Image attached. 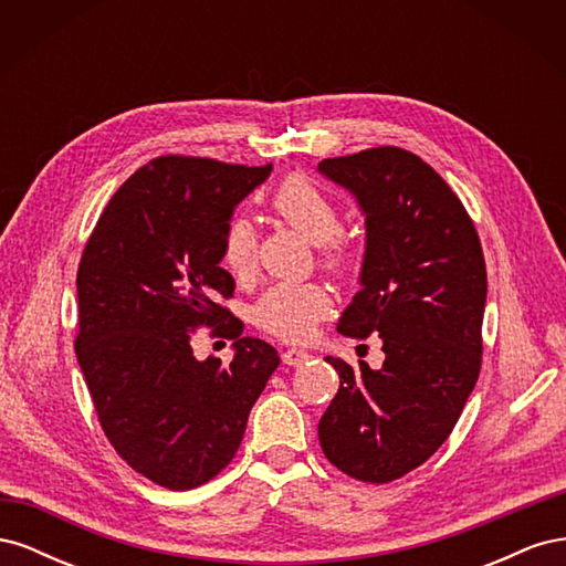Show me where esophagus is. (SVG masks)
Returning <instances> with one entry per match:
<instances>
[{"mask_svg":"<svg viewBox=\"0 0 566 566\" xmlns=\"http://www.w3.org/2000/svg\"><path fill=\"white\" fill-rule=\"evenodd\" d=\"M312 354L304 352V349H297V347H290L283 352V364L287 366H302L304 361H310Z\"/></svg>","mask_w":566,"mask_h":566,"instance_id":"obj_1","label":"esophagus"}]
</instances>
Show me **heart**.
<instances>
[{"label": "heart", "instance_id": "1", "mask_svg": "<svg viewBox=\"0 0 566 566\" xmlns=\"http://www.w3.org/2000/svg\"><path fill=\"white\" fill-rule=\"evenodd\" d=\"M271 210L287 227L302 233L314 245H325L323 260L331 269H345L349 264V248L335 235L339 231V212L335 202L321 188L304 177H287L271 198ZM256 235L245 217H233L221 241L224 266L243 276L254 264ZM331 310V295L318 283H281L273 285L254 306V321L264 331L285 339L310 337L321 316Z\"/></svg>", "mask_w": 566, "mask_h": 566}]
</instances>
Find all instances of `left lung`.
Here are the masks:
<instances>
[{"mask_svg": "<svg viewBox=\"0 0 566 566\" xmlns=\"http://www.w3.org/2000/svg\"><path fill=\"white\" fill-rule=\"evenodd\" d=\"M366 219V250L337 331L378 333L385 361L328 356L339 389L318 422L321 449L354 479L387 484L420 468L455 427L482 366L486 264L462 202L403 148L318 163Z\"/></svg>", "mask_w": 566, "mask_h": 566, "instance_id": "1", "label": "left lung"}]
</instances>
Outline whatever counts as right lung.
<instances>
[{"instance_id":"right-lung-1","label":"right lung","mask_w":566,"mask_h":566,"mask_svg":"<svg viewBox=\"0 0 566 566\" xmlns=\"http://www.w3.org/2000/svg\"><path fill=\"white\" fill-rule=\"evenodd\" d=\"M271 169L153 160L117 188L82 254V375L115 451L165 489L200 486L229 465L281 364L219 306L235 287L221 269L227 224ZM202 322L226 324L216 325L234 339L229 367L195 358L190 337Z\"/></svg>"}]
</instances>
